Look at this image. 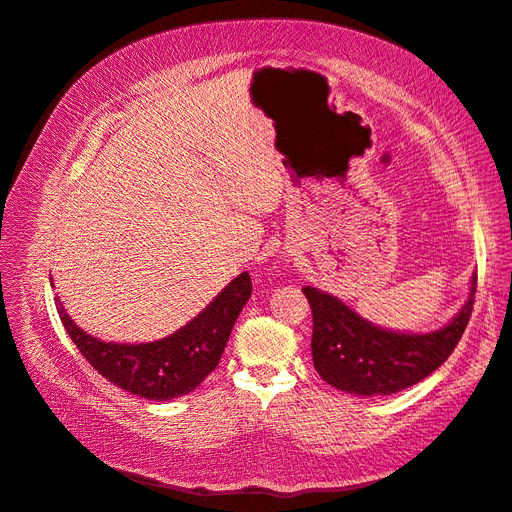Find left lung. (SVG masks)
<instances>
[{"mask_svg":"<svg viewBox=\"0 0 512 512\" xmlns=\"http://www.w3.org/2000/svg\"><path fill=\"white\" fill-rule=\"evenodd\" d=\"M475 281L469 299L449 323L427 334L392 331L362 318L338 296L303 288L312 305V358L318 375L329 386L358 397L395 395L419 384L441 366L465 334L473 310Z\"/></svg>","mask_w":512,"mask_h":512,"instance_id":"obj_1","label":"left lung"}]
</instances>
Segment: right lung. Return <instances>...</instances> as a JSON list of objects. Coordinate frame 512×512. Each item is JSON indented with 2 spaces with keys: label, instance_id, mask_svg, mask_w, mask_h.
<instances>
[{
  "label": "right lung",
  "instance_id": "add662e5",
  "mask_svg": "<svg viewBox=\"0 0 512 512\" xmlns=\"http://www.w3.org/2000/svg\"><path fill=\"white\" fill-rule=\"evenodd\" d=\"M251 292V275L242 272L187 325L161 340L139 344L104 342L80 329L58 299L56 310L69 338L102 377L130 395L170 401L189 395L218 366Z\"/></svg>",
  "mask_w": 512,
  "mask_h": 512
}]
</instances>
